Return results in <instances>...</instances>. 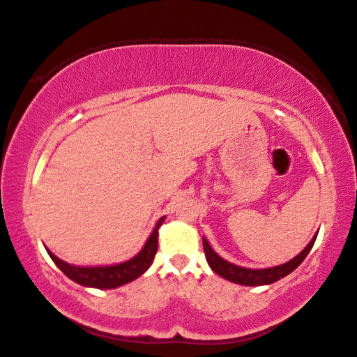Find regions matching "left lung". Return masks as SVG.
Listing matches in <instances>:
<instances>
[{
	"label": "left lung",
	"mask_w": 357,
	"mask_h": 357,
	"mask_svg": "<svg viewBox=\"0 0 357 357\" xmlns=\"http://www.w3.org/2000/svg\"><path fill=\"white\" fill-rule=\"evenodd\" d=\"M317 238V233L314 234V238L310 241V244L302 250V252L293 257L291 261H288L282 265H278V267H271V268H264V270H252V268H244V267H238V265L230 264L224 261L221 256H218L213 248L210 247L207 239H202L204 244V253H206L207 262L215 273H218L219 276L225 278L227 280H231L234 284H241V285H250V287H256V285H267L273 284L279 280L280 278H284L287 275H290L293 270H296L302 264V261L305 259L307 255L312 250L314 241Z\"/></svg>",
	"instance_id": "8db88e82"
}]
</instances>
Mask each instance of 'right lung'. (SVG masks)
I'll return each instance as SVG.
<instances>
[{
	"instance_id": "right-lung-1",
	"label": "right lung",
	"mask_w": 357,
	"mask_h": 357,
	"mask_svg": "<svg viewBox=\"0 0 357 357\" xmlns=\"http://www.w3.org/2000/svg\"><path fill=\"white\" fill-rule=\"evenodd\" d=\"M164 219L165 218L159 219L153 233L150 234V238L147 239L146 245H144L141 252L133 259L123 264L110 265V267H75V265L58 259L49 250L47 253L52 257V261L58 265V268L67 278L75 280V282L93 288H115L141 276L150 267L151 262H153L158 250V229L162 225Z\"/></svg>"
}]
</instances>
